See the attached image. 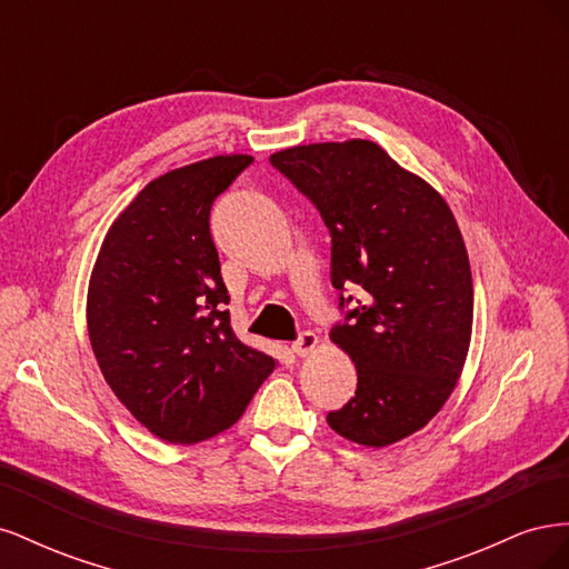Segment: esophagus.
<instances>
[{
	"label": "esophagus",
	"instance_id": "esophagus-1",
	"mask_svg": "<svg viewBox=\"0 0 569 569\" xmlns=\"http://www.w3.org/2000/svg\"><path fill=\"white\" fill-rule=\"evenodd\" d=\"M318 343H320L318 335H313V332H301L299 339H297L295 343H291V351H295L297 356H311V353L316 351Z\"/></svg>",
	"mask_w": 569,
	"mask_h": 569
}]
</instances>
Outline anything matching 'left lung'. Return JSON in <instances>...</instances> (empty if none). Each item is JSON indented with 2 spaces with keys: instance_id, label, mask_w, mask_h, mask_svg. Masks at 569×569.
<instances>
[{
  "instance_id": "obj_1",
  "label": "left lung",
  "mask_w": 569,
  "mask_h": 569,
  "mask_svg": "<svg viewBox=\"0 0 569 569\" xmlns=\"http://www.w3.org/2000/svg\"><path fill=\"white\" fill-rule=\"evenodd\" d=\"M270 163L330 228L332 284L360 289L330 332L356 363V396L327 425L368 449L416 435L449 401L472 339V270L449 203L370 140L289 147Z\"/></svg>"
}]
</instances>
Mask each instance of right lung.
<instances>
[{
	"label": "right lung",
	"mask_w": 569,
	"mask_h": 569,
	"mask_svg": "<svg viewBox=\"0 0 569 569\" xmlns=\"http://www.w3.org/2000/svg\"><path fill=\"white\" fill-rule=\"evenodd\" d=\"M253 161L220 153L151 180L101 242L88 332L107 385L168 443H199L244 416L274 358L239 339L209 230L213 199Z\"/></svg>",
	"instance_id": "right-lung-1"
}]
</instances>
